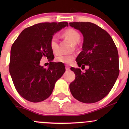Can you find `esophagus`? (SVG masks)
Returning a JSON list of instances; mask_svg holds the SVG:
<instances>
[{"mask_svg": "<svg viewBox=\"0 0 129 129\" xmlns=\"http://www.w3.org/2000/svg\"><path fill=\"white\" fill-rule=\"evenodd\" d=\"M66 71H69L70 70V68L69 67L66 66Z\"/></svg>", "mask_w": 129, "mask_h": 129, "instance_id": "obj_1", "label": "esophagus"}]
</instances>
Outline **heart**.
<instances>
[{
    "instance_id": "b5f03b06",
    "label": "heart",
    "mask_w": 129,
    "mask_h": 129,
    "mask_svg": "<svg viewBox=\"0 0 129 129\" xmlns=\"http://www.w3.org/2000/svg\"><path fill=\"white\" fill-rule=\"evenodd\" d=\"M63 35L75 44H76L79 41L80 37H81L79 33L75 29L72 28L66 29L63 32ZM50 47L51 51L54 53H57L58 51V37L57 35H54L51 37L50 41ZM74 57H75L72 54L60 53L56 56L55 61L63 63H70L73 61Z\"/></svg>"
}]
</instances>
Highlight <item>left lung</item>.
I'll list each match as a JSON object with an SVG mask.
<instances>
[{
	"mask_svg": "<svg viewBox=\"0 0 129 129\" xmlns=\"http://www.w3.org/2000/svg\"><path fill=\"white\" fill-rule=\"evenodd\" d=\"M84 36L82 50L76 61L79 67L88 69L83 73L72 67L76 78L70 84L73 96L84 103H94L107 95L119 73L116 46L106 30L91 22H70Z\"/></svg>",
	"mask_w": 129,
	"mask_h": 129,
	"instance_id": "1",
	"label": "left lung"
}]
</instances>
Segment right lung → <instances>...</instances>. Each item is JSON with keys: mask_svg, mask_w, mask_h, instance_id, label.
Returning <instances> with one entry per match:
<instances>
[{"mask_svg": "<svg viewBox=\"0 0 129 129\" xmlns=\"http://www.w3.org/2000/svg\"><path fill=\"white\" fill-rule=\"evenodd\" d=\"M67 22H44L23 29L13 44L9 70L16 90L33 103L44 101L51 95L56 81L66 72L63 63L52 62L50 41ZM49 59L48 69L40 66L42 57Z\"/></svg>", "mask_w": 129, "mask_h": 129, "instance_id": "obj_1", "label": "right lung"}]
</instances>
